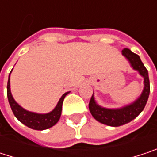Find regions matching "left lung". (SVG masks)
I'll return each instance as SVG.
<instances>
[{
  "instance_id": "left-lung-1",
  "label": "left lung",
  "mask_w": 157,
  "mask_h": 157,
  "mask_svg": "<svg viewBox=\"0 0 157 157\" xmlns=\"http://www.w3.org/2000/svg\"><path fill=\"white\" fill-rule=\"evenodd\" d=\"M122 53L128 59L132 67L135 70H137L144 78V88L141 96L134 104L123 107L121 109L103 108L96 105L94 99V94L92 95L91 100L89 102V110L92 115L98 122L110 126H120L131 122L136 117H137L144 108L150 93V82L148 77V72L147 69L144 67V63H142L139 55L134 53L131 50L127 48H124L122 51Z\"/></svg>"
}]
</instances>
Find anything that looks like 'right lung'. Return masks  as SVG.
<instances>
[{
	"mask_svg": "<svg viewBox=\"0 0 157 157\" xmlns=\"http://www.w3.org/2000/svg\"><path fill=\"white\" fill-rule=\"evenodd\" d=\"M68 93L69 92L63 94V96L59 100L56 107L49 113L39 114V113L28 112V111L23 109L22 107H21L13 98L11 90H10V75H9V80H8V83H7V96H8V101H9L12 111H13V114L15 115L16 118L21 123H22L26 126H28L32 129H34V130H45V129L53 126L59 121L61 113H62L63 99Z\"/></svg>",
	"mask_w": 157,
	"mask_h": 157,
	"instance_id": "1",
	"label": "right lung"
}]
</instances>
